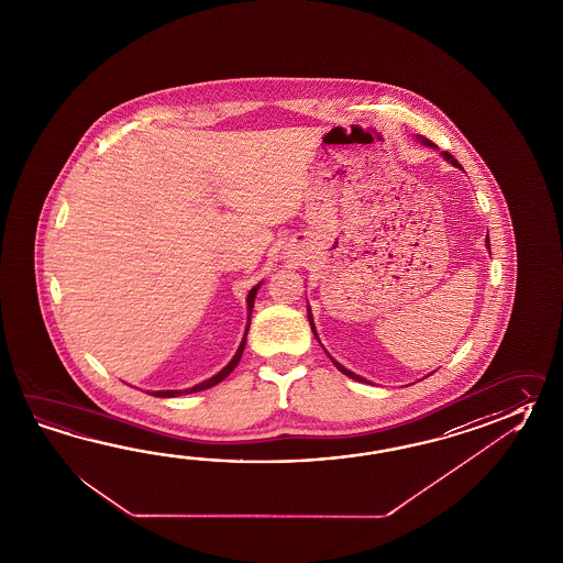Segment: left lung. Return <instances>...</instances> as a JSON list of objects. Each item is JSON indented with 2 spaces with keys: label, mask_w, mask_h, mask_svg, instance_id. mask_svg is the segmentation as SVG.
I'll list each match as a JSON object with an SVG mask.
<instances>
[{
  "label": "left lung",
  "mask_w": 563,
  "mask_h": 563,
  "mask_svg": "<svg viewBox=\"0 0 563 563\" xmlns=\"http://www.w3.org/2000/svg\"><path fill=\"white\" fill-rule=\"evenodd\" d=\"M426 143H428V145H432V143H430V141H426ZM444 157H446V159H449V162H452V165H459V162H456V159H454V157H452V155H450V153H446V151H444ZM459 167H461V165H459ZM487 246H488V249H490V244H488V236H487ZM309 323H311L312 333H314V327H312L311 312H309ZM314 338H317V333H314ZM335 365H338L339 372H343V374L350 375L351 379H357V382H365V379H363V377H360V375L353 374V372H350V369H345V367H343V365H339L338 362H335Z\"/></svg>",
  "instance_id": "left-lung-1"
}]
</instances>
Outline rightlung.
I'll return each instance as SVG.
<instances>
[{
	"mask_svg": "<svg viewBox=\"0 0 563 563\" xmlns=\"http://www.w3.org/2000/svg\"><path fill=\"white\" fill-rule=\"evenodd\" d=\"M256 290L258 287L252 288L251 292H249V321H251V312L252 307H254V297H256ZM246 335H249V327H246V333H244V339H242V343H240V347H238L236 355L232 357V362L225 365L224 369L220 372V374L213 375L210 379H206V382H201L198 386H194V388L186 389V391H177V389H169V391H153L151 396H157V398H175V396H179V394H194V391H201V389L212 388L216 384H220L224 377L232 374V369L236 367L238 362H240V357H242V351H244V345H246Z\"/></svg>",
	"mask_w": 563,
	"mask_h": 563,
	"instance_id": "add662e5",
	"label": "right lung"
}]
</instances>
